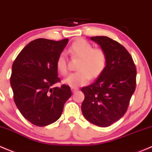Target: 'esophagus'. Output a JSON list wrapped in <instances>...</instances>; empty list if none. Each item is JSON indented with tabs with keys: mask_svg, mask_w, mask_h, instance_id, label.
I'll use <instances>...</instances> for the list:
<instances>
[{
	"mask_svg": "<svg viewBox=\"0 0 152 152\" xmlns=\"http://www.w3.org/2000/svg\"><path fill=\"white\" fill-rule=\"evenodd\" d=\"M71 89H72V91L73 93H75V92L79 90V89H78V88H77V87H71Z\"/></svg>",
	"mask_w": 152,
	"mask_h": 152,
	"instance_id": "obj_1",
	"label": "esophagus"
}]
</instances>
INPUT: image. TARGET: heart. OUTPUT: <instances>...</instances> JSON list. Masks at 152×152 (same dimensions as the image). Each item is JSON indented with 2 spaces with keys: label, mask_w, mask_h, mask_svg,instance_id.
I'll list each match as a JSON object with an SVG mask.
<instances>
[{
  "label": "heart",
  "mask_w": 152,
  "mask_h": 152,
  "mask_svg": "<svg viewBox=\"0 0 152 152\" xmlns=\"http://www.w3.org/2000/svg\"><path fill=\"white\" fill-rule=\"evenodd\" d=\"M70 53L79 58L78 71L72 73L64 80V83L71 87H78L86 84L90 78H96L104 71L107 64V55L101 48H94L86 40L79 39L72 45ZM56 69L61 75L68 72V66L64 53H61L56 60Z\"/></svg>",
  "instance_id": "1"
}]
</instances>
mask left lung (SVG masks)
<instances>
[{
    "label": "left lung",
    "instance_id": "obj_1",
    "mask_svg": "<svg viewBox=\"0 0 152 152\" xmlns=\"http://www.w3.org/2000/svg\"><path fill=\"white\" fill-rule=\"evenodd\" d=\"M90 39L106 53L107 64L93 83L81 89L85 95L81 110L88 121L106 127L127 110L135 90L136 67L132 56L118 42L104 36Z\"/></svg>",
    "mask_w": 152,
    "mask_h": 152
}]
</instances>
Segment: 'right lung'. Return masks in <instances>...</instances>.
<instances>
[{
  "mask_svg": "<svg viewBox=\"0 0 152 152\" xmlns=\"http://www.w3.org/2000/svg\"><path fill=\"white\" fill-rule=\"evenodd\" d=\"M68 41L34 40L22 50L12 64L10 83L14 100L23 117L33 124L45 126L57 121L71 97L68 86L53 87L61 81L56 60Z\"/></svg>",
  "mask_w": 152,
  "mask_h": 152,
  "instance_id": "right-lung-1",
  "label": "right lung"
}]
</instances>
